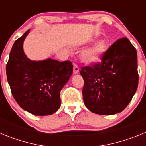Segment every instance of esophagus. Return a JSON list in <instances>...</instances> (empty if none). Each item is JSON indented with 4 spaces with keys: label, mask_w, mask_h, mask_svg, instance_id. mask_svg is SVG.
Here are the masks:
<instances>
[{
    "label": "esophagus",
    "mask_w": 146,
    "mask_h": 146,
    "mask_svg": "<svg viewBox=\"0 0 146 146\" xmlns=\"http://www.w3.org/2000/svg\"><path fill=\"white\" fill-rule=\"evenodd\" d=\"M78 72H79V67L78 66H77L76 64L74 65V69H73V73L74 74H78Z\"/></svg>",
    "instance_id": "1"
}]
</instances>
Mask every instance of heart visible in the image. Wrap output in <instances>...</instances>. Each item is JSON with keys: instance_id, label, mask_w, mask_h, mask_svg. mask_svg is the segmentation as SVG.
<instances>
[{"instance_id": "b5f03b06", "label": "heart", "mask_w": 146, "mask_h": 146, "mask_svg": "<svg viewBox=\"0 0 146 146\" xmlns=\"http://www.w3.org/2000/svg\"><path fill=\"white\" fill-rule=\"evenodd\" d=\"M92 38L91 40H94ZM108 49V42L104 39H101L92 45L91 47L83 50L80 54V59L87 64H97L101 61L102 58Z\"/></svg>"}]
</instances>
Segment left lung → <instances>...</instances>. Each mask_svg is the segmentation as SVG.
Segmentation results:
<instances>
[{"label": "left lung", "instance_id": "1", "mask_svg": "<svg viewBox=\"0 0 146 146\" xmlns=\"http://www.w3.org/2000/svg\"><path fill=\"white\" fill-rule=\"evenodd\" d=\"M85 105L99 115H114L126 108L138 86L136 49L126 38L117 40L102 62L82 67Z\"/></svg>", "mask_w": 146, "mask_h": 146}]
</instances>
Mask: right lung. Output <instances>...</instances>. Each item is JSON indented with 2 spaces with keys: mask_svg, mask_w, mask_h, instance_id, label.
Here are the masks:
<instances>
[{
  "mask_svg": "<svg viewBox=\"0 0 146 146\" xmlns=\"http://www.w3.org/2000/svg\"><path fill=\"white\" fill-rule=\"evenodd\" d=\"M28 30L15 41L6 64L11 94L24 110L38 116L52 115L60 106V92L73 72L69 60H30L23 50Z\"/></svg>",
  "mask_w": 146,
  "mask_h": 146,
  "instance_id": "add662e5",
  "label": "right lung"
}]
</instances>
